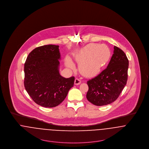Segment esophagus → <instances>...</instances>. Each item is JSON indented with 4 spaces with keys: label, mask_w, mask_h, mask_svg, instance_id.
I'll use <instances>...</instances> for the list:
<instances>
[{
    "label": "esophagus",
    "mask_w": 149,
    "mask_h": 149,
    "mask_svg": "<svg viewBox=\"0 0 149 149\" xmlns=\"http://www.w3.org/2000/svg\"><path fill=\"white\" fill-rule=\"evenodd\" d=\"M81 82V80H80L79 79L76 78V79H75V80H74V84H75V85H79V84H80Z\"/></svg>",
    "instance_id": "34e87169"
}]
</instances>
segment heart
<instances>
[{"instance_id": "obj_1", "label": "heart", "mask_w": 149, "mask_h": 149, "mask_svg": "<svg viewBox=\"0 0 149 149\" xmlns=\"http://www.w3.org/2000/svg\"><path fill=\"white\" fill-rule=\"evenodd\" d=\"M111 55V51L107 45L91 43L84 47L75 58L80 63L79 69L81 73L89 76L98 73L105 67ZM65 63L68 67H74L73 62L69 58H67Z\"/></svg>"}]
</instances>
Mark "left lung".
Segmentation results:
<instances>
[{
	"label": "left lung",
	"instance_id": "left-lung-1",
	"mask_svg": "<svg viewBox=\"0 0 149 149\" xmlns=\"http://www.w3.org/2000/svg\"><path fill=\"white\" fill-rule=\"evenodd\" d=\"M129 60L124 52L114 46L107 68L87 81V100L96 106L109 105L116 101L126 84Z\"/></svg>",
	"mask_w": 149,
	"mask_h": 149
}]
</instances>
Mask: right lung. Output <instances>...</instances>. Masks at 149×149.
Wrapping results in <instances>:
<instances>
[{
	"mask_svg": "<svg viewBox=\"0 0 149 149\" xmlns=\"http://www.w3.org/2000/svg\"><path fill=\"white\" fill-rule=\"evenodd\" d=\"M59 46L45 45L36 48L24 64V87L37 104L54 108L60 104L73 86L74 77L64 78L59 73Z\"/></svg>",
	"mask_w": 149,
	"mask_h": 149,
	"instance_id": "add662e5",
	"label": "right lung"
}]
</instances>
